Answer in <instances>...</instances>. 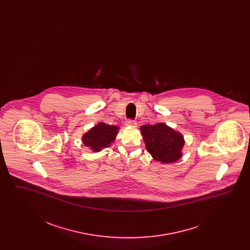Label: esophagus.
Returning a JSON list of instances; mask_svg holds the SVG:
<instances>
[{
  "mask_svg": "<svg viewBox=\"0 0 250 250\" xmlns=\"http://www.w3.org/2000/svg\"><path fill=\"white\" fill-rule=\"evenodd\" d=\"M126 125H130V126H134V127L137 126V123H136V121H134V120H127V121H126Z\"/></svg>",
  "mask_w": 250,
  "mask_h": 250,
  "instance_id": "1",
  "label": "esophagus"
}]
</instances>
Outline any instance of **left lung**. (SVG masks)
<instances>
[{"label":"left lung","instance_id":"left-lung-1","mask_svg":"<svg viewBox=\"0 0 250 250\" xmlns=\"http://www.w3.org/2000/svg\"><path fill=\"white\" fill-rule=\"evenodd\" d=\"M141 131L147 151L156 161L164 164L172 163L182 156L185 141L181 133L163 123L145 125Z\"/></svg>","mask_w":250,"mask_h":250}]
</instances>
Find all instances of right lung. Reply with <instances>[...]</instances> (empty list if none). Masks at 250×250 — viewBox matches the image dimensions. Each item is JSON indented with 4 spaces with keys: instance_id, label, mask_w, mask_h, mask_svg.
Listing matches in <instances>:
<instances>
[{
    "instance_id": "1",
    "label": "right lung",
    "mask_w": 250,
    "mask_h": 250,
    "mask_svg": "<svg viewBox=\"0 0 250 250\" xmlns=\"http://www.w3.org/2000/svg\"><path fill=\"white\" fill-rule=\"evenodd\" d=\"M118 129V126L99 123L95 127L84 134L83 142L85 146L90 147L93 151L99 152L103 148L108 147L115 141Z\"/></svg>"
}]
</instances>
